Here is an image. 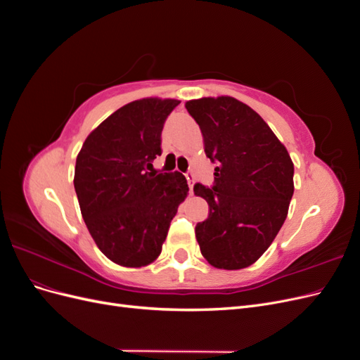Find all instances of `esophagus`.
Here are the masks:
<instances>
[{
	"label": "esophagus",
	"instance_id": "obj_1",
	"mask_svg": "<svg viewBox=\"0 0 360 360\" xmlns=\"http://www.w3.org/2000/svg\"><path fill=\"white\" fill-rule=\"evenodd\" d=\"M186 179H188V184H189V191H191V193L193 195V184H195V176H193V172H192V171L186 172Z\"/></svg>",
	"mask_w": 360,
	"mask_h": 360
}]
</instances>
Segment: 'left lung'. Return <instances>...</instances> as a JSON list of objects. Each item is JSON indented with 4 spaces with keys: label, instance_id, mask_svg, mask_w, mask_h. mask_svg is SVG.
I'll return each instance as SVG.
<instances>
[{
    "label": "left lung",
    "instance_id": "1",
    "mask_svg": "<svg viewBox=\"0 0 360 360\" xmlns=\"http://www.w3.org/2000/svg\"><path fill=\"white\" fill-rule=\"evenodd\" d=\"M207 158L212 189L195 184L209 217L195 226L202 257L216 269H245L275 240L288 214L294 165L285 146L252 108L230 96L186 102Z\"/></svg>",
    "mask_w": 360,
    "mask_h": 360
}]
</instances>
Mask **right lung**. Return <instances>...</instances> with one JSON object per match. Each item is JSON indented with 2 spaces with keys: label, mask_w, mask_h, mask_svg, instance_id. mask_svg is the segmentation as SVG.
<instances>
[{
  "label": "right lung",
  "mask_w": 360,
  "mask_h": 360,
  "mask_svg": "<svg viewBox=\"0 0 360 360\" xmlns=\"http://www.w3.org/2000/svg\"><path fill=\"white\" fill-rule=\"evenodd\" d=\"M176 99L134 101L86 136L76 158L75 191L84 222L112 263L143 267L160 255L169 224L188 197L179 171L156 174L160 134Z\"/></svg>",
  "instance_id": "obj_1"
}]
</instances>
